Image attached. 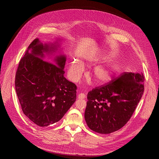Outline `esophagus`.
<instances>
[{"label":"esophagus","mask_w":159,"mask_h":159,"mask_svg":"<svg viewBox=\"0 0 159 159\" xmlns=\"http://www.w3.org/2000/svg\"><path fill=\"white\" fill-rule=\"evenodd\" d=\"M85 97H86V95H85V94H84V93H80V94H79L78 95V98H80V99H83V98H85Z\"/></svg>","instance_id":"esophagus-1"}]
</instances>
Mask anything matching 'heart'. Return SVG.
Wrapping results in <instances>:
<instances>
[{"instance_id":"obj_1","label":"heart","mask_w":159,"mask_h":159,"mask_svg":"<svg viewBox=\"0 0 159 159\" xmlns=\"http://www.w3.org/2000/svg\"><path fill=\"white\" fill-rule=\"evenodd\" d=\"M98 57H95L89 59V61L96 62L98 60ZM84 65L80 61L77 60L73 61L70 64L68 70L70 79L75 82L79 81L84 72ZM116 71H117V68L115 64L100 65L94 68L92 76L97 83L105 84L112 79Z\"/></svg>"}]
</instances>
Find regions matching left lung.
Returning <instances> with one entry per match:
<instances>
[{
  "mask_svg": "<svg viewBox=\"0 0 159 159\" xmlns=\"http://www.w3.org/2000/svg\"><path fill=\"white\" fill-rule=\"evenodd\" d=\"M144 81L143 73L124 72L120 77L89 91L84 117L89 129L109 134L122 128L143 95Z\"/></svg>",
  "mask_w": 159,
  "mask_h": 159,
  "instance_id": "left-lung-1",
  "label": "left lung"
}]
</instances>
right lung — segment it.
Listing matches in <instances>:
<instances>
[{"label":"right lung","instance_id":"right-lung-1","mask_svg":"<svg viewBox=\"0 0 159 159\" xmlns=\"http://www.w3.org/2000/svg\"><path fill=\"white\" fill-rule=\"evenodd\" d=\"M57 49L35 39L16 71L15 89L22 110L40 127L59 121L76 101V85L64 77L66 56H57L56 64L43 59L44 53Z\"/></svg>","mask_w":159,"mask_h":159}]
</instances>
